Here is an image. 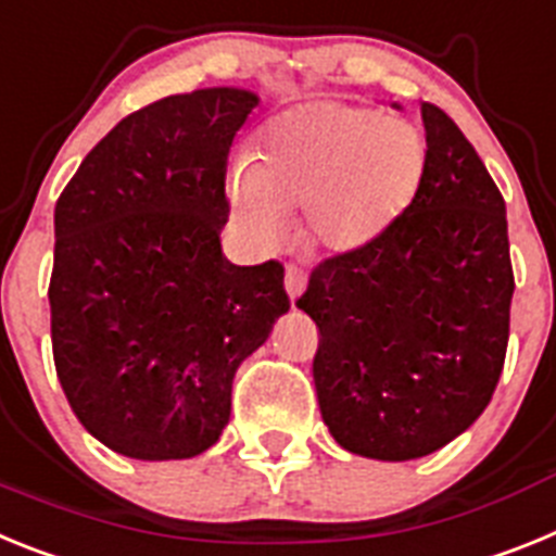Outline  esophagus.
<instances>
[{
    "instance_id": "34e87169",
    "label": "esophagus",
    "mask_w": 556,
    "mask_h": 556,
    "mask_svg": "<svg viewBox=\"0 0 556 556\" xmlns=\"http://www.w3.org/2000/svg\"><path fill=\"white\" fill-rule=\"evenodd\" d=\"M305 285H307L305 268H299L296 263H288V268H285V291H288V296L296 299L299 293L305 291Z\"/></svg>"
}]
</instances>
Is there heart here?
Listing matches in <instances>:
<instances>
[{
	"instance_id": "1",
	"label": "heart",
	"mask_w": 556,
	"mask_h": 556,
	"mask_svg": "<svg viewBox=\"0 0 556 556\" xmlns=\"http://www.w3.org/2000/svg\"><path fill=\"white\" fill-rule=\"evenodd\" d=\"M425 142L412 123L316 100L265 125L251 162L231 176L240 224L260 243L302 210V238L327 254L378 240L417 195Z\"/></svg>"
}]
</instances>
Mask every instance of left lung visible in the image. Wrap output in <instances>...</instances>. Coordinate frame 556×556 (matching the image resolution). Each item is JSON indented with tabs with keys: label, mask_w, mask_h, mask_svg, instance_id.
Segmentation results:
<instances>
[{
	"label": "left lung",
	"mask_w": 556,
	"mask_h": 556,
	"mask_svg": "<svg viewBox=\"0 0 556 556\" xmlns=\"http://www.w3.org/2000/svg\"><path fill=\"white\" fill-rule=\"evenodd\" d=\"M425 173L378 240L313 268L318 408L350 453L405 462L445 447L490 405L509 344L506 204L476 148L422 103Z\"/></svg>",
	"instance_id": "1"
}]
</instances>
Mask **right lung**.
<instances>
[{
  "label": "right lung",
  "instance_id": "right-lung-1",
  "mask_svg": "<svg viewBox=\"0 0 556 556\" xmlns=\"http://www.w3.org/2000/svg\"><path fill=\"white\" fill-rule=\"evenodd\" d=\"M257 94L198 89L119 119L55 204L52 358L105 447L190 458L229 422L231 380L288 313L277 260L231 265L226 159Z\"/></svg>",
  "mask_w": 556,
  "mask_h": 556
}]
</instances>
